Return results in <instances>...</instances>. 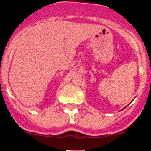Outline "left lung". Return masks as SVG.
Wrapping results in <instances>:
<instances>
[{
	"instance_id": "obj_1",
	"label": "left lung",
	"mask_w": 151,
	"mask_h": 151,
	"mask_svg": "<svg viewBox=\"0 0 151 151\" xmlns=\"http://www.w3.org/2000/svg\"><path fill=\"white\" fill-rule=\"evenodd\" d=\"M122 110H123V109H122Z\"/></svg>"
}]
</instances>
